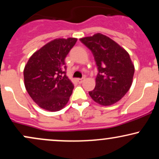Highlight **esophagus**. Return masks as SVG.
Returning a JSON list of instances; mask_svg holds the SVG:
<instances>
[{
  "instance_id": "esophagus-1",
  "label": "esophagus",
  "mask_w": 159,
  "mask_h": 159,
  "mask_svg": "<svg viewBox=\"0 0 159 159\" xmlns=\"http://www.w3.org/2000/svg\"><path fill=\"white\" fill-rule=\"evenodd\" d=\"M85 80V78H78V83H82V82H83Z\"/></svg>"
}]
</instances>
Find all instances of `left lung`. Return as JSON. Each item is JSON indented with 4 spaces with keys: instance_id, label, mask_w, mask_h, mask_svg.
I'll return each mask as SVG.
<instances>
[{
    "instance_id": "left-lung-1",
    "label": "left lung",
    "mask_w": 159,
    "mask_h": 159,
    "mask_svg": "<svg viewBox=\"0 0 159 159\" xmlns=\"http://www.w3.org/2000/svg\"><path fill=\"white\" fill-rule=\"evenodd\" d=\"M80 41L93 53L98 67L96 87L89 95L99 105H114L132 86L134 66L129 53L108 36L99 33L81 38Z\"/></svg>"
}]
</instances>
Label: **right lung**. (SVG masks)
I'll return each instance as SVG.
<instances>
[{
  "label": "right lung",
  "mask_w": 159,
  "mask_h": 159,
  "mask_svg": "<svg viewBox=\"0 0 159 159\" xmlns=\"http://www.w3.org/2000/svg\"><path fill=\"white\" fill-rule=\"evenodd\" d=\"M76 42V38L52 40L34 52L25 65V88L44 110L58 111L69 102L74 86L66 75L65 58Z\"/></svg>",
  "instance_id": "add662e5"
}]
</instances>
